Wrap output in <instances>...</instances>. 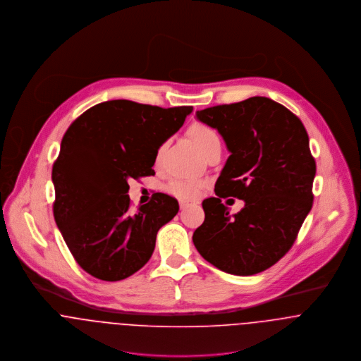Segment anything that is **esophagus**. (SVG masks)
Masks as SVG:
<instances>
[{
    "label": "esophagus",
    "instance_id": "esophagus-1",
    "mask_svg": "<svg viewBox=\"0 0 361 361\" xmlns=\"http://www.w3.org/2000/svg\"><path fill=\"white\" fill-rule=\"evenodd\" d=\"M190 204H192V203L188 200H180V209H187Z\"/></svg>",
    "mask_w": 361,
    "mask_h": 361
}]
</instances>
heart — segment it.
Returning <instances> with one entry per match:
<instances>
[{
  "label": "heart",
  "instance_id": "obj_1",
  "mask_svg": "<svg viewBox=\"0 0 361 361\" xmlns=\"http://www.w3.org/2000/svg\"><path fill=\"white\" fill-rule=\"evenodd\" d=\"M188 134L195 142V145L200 148L202 154H204L213 145H220V137L217 131L209 124L200 123V121L192 123L188 128ZM203 185H204L203 181L200 180L176 177L166 184V191L178 200H192L200 197Z\"/></svg>",
  "mask_w": 361,
  "mask_h": 361
}]
</instances>
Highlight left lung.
Segmentation results:
<instances>
[{"label": "left lung", "instance_id": "left-lung-1", "mask_svg": "<svg viewBox=\"0 0 361 361\" xmlns=\"http://www.w3.org/2000/svg\"><path fill=\"white\" fill-rule=\"evenodd\" d=\"M224 138L231 155L216 181V197L202 202L204 221L192 240L221 271L253 276L292 247L313 206L316 161L300 119L266 97L197 112ZM245 200L234 216L221 202Z\"/></svg>", "mask_w": 361, "mask_h": 361}]
</instances>
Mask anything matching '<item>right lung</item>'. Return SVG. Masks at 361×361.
I'll return each instance as SVG.
<instances>
[{
	"label": "right lung",
	"mask_w": 361,
	"mask_h": 361,
	"mask_svg": "<svg viewBox=\"0 0 361 361\" xmlns=\"http://www.w3.org/2000/svg\"><path fill=\"white\" fill-rule=\"evenodd\" d=\"M191 112L115 99L87 109L66 130L52 166V210L71 253L92 277L124 280L151 259L178 202L157 192L131 210L127 180L155 174L159 147Z\"/></svg>",
	"instance_id": "obj_1"
}]
</instances>
